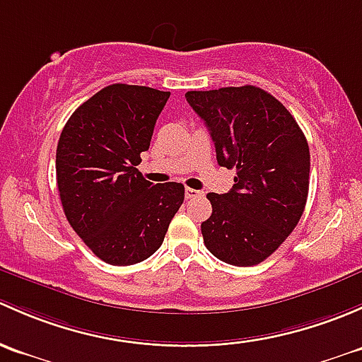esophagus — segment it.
I'll return each instance as SVG.
<instances>
[{
	"label": "esophagus",
	"instance_id": "1",
	"mask_svg": "<svg viewBox=\"0 0 362 362\" xmlns=\"http://www.w3.org/2000/svg\"><path fill=\"white\" fill-rule=\"evenodd\" d=\"M185 195H186V199H188V200H193V199H200V197H204V192H200V189L186 188Z\"/></svg>",
	"mask_w": 362,
	"mask_h": 362
}]
</instances>
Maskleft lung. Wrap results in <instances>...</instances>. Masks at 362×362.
Wrapping results in <instances>:
<instances>
[{
    "label": "left lung",
    "mask_w": 362,
    "mask_h": 362,
    "mask_svg": "<svg viewBox=\"0 0 362 362\" xmlns=\"http://www.w3.org/2000/svg\"><path fill=\"white\" fill-rule=\"evenodd\" d=\"M207 125L221 167L235 169L228 193H209L204 244L221 262L251 267L274 255L305 211L310 151L293 115L263 88L186 92Z\"/></svg>",
    "instance_id": "left-lung-1"
}]
</instances>
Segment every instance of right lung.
Here are the masks:
<instances>
[{"label":"right lung","instance_id":"right-lung-1","mask_svg":"<svg viewBox=\"0 0 362 362\" xmlns=\"http://www.w3.org/2000/svg\"><path fill=\"white\" fill-rule=\"evenodd\" d=\"M170 92L115 83L85 100L55 155L62 209L98 258L127 267L162 245L185 200L181 182L153 185L137 170Z\"/></svg>","mask_w":362,"mask_h":362}]
</instances>
